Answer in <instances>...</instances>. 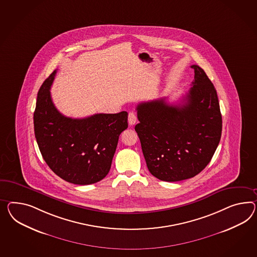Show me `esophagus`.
<instances>
[{
  "label": "esophagus",
  "instance_id": "esophagus-1",
  "mask_svg": "<svg viewBox=\"0 0 257 257\" xmlns=\"http://www.w3.org/2000/svg\"><path fill=\"white\" fill-rule=\"evenodd\" d=\"M127 121H128V124H130V125H134V124L136 123V121H137V115H136V113L133 112H130V113H128Z\"/></svg>",
  "mask_w": 257,
  "mask_h": 257
}]
</instances>
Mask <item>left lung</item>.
Segmentation results:
<instances>
[{"label":"left lung","mask_w":257,"mask_h":257,"mask_svg":"<svg viewBox=\"0 0 257 257\" xmlns=\"http://www.w3.org/2000/svg\"><path fill=\"white\" fill-rule=\"evenodd\" d=\"M195 77L182 103L166 99L137 106L135 131L152 175L165 182L194 177L210 163L222 134L216 89L203 69L192 65Z\"/></svg>","instance_id":"8db88e82"}]
</instances>
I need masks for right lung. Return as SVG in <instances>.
Instances as JSON below:
<instances>
[{"label":"right lung","mask_w":257,"mask_h":257,"mask_svg":"<svg viewBox=\"0 0 257 257\" xmlns=\"http://www.w3.org/2000/svg\"><path fill=\"white\" fill-rule=\"evenodd\" d=\"M56 73L46 78L37 94L33 123L40 152L48 167L66 182L95 184L111 169L119 135L127 128V112L67 117L51 99Z\"/></svg>","instance_id":"add662e5"}]
</instances>
